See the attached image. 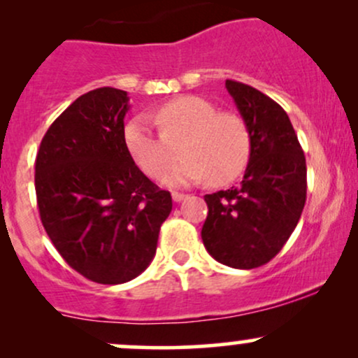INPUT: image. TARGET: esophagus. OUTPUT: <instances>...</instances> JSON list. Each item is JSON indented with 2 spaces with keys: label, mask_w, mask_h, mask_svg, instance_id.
<instances>
[{
  "label": "esophagus",
  "mask_w": 358,
  "mask_h": 358,
  "mask_svg": "<svg viewBox=\"0 0 358 358\" xmlns=\"http://www.w3.org/2000/svg\"><path fill=\"white\" fill-rule=\"evenodd\" d=\"M188 195H185V193H180V192H173L171 193V199H173V202H182V200L187 199Z\"/></svg>",
  "instance_id": "34e87169"
}]
</instances>
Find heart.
Segmentation results:
<instances>
[{
    "label": "heart",
    "instance_id": "obj_1",
    "mask_svg": "<svg viewBox=\"0 0 358 358\" xmlns=\"http://www.w3.org/2000/svg\"><path fill=\"white\" fill-rule=\"evenodd\" d=\"M159 133L145 116L133 117L122 133L127 155L151 178L166 173L178 159V148L187 156L165 176L168 185L202 182L227 185L239 178L252 151L249 127L234 113L219 109L199 96H180L159 106L153 114Z\"/></svg>",
    "mask_w": 358,
    "mask_h": 358
}]
</instances>
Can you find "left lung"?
Listing matches in <instances>:
<instances>
[{"label":"left lung","mask_w":358,"mask_h":358,"mask_svg":"<svg viewBox=\"0 0 358 358\" xmlns=\"http://www.w3.org/2000/svg\"><path fill=\"white\" fill-rule=\"evenodd\" d=\"M252 139L239 187L205 195L202 241L225 266L254 269L273 259L296 227L306 202V159L286 110L261 90L225 80Z\"/></svg>","instance_id":"8db88e82"}]
</instances>
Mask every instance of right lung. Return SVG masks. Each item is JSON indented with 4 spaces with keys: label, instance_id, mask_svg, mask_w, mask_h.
Segmentation results:
<instances>
[{
    "label": "right lung",
    "instance_id": "add662e5",
    "mask_svg": "<svg viewBox=\"0 0 358 358\" xmlns=\"http://www.w3.org/2000/svg\"><path fill=\"white\" fill-rule=\"evenodd\" d=\"M124 90L94 89L60 114L40 143L35 192L40 219L64 261L101 285H121L153 261L170 192L127 155Z\"/></svg>",
    "mask_w": 358,
    "mask_h": 358
}]
</instances>
